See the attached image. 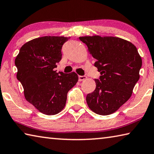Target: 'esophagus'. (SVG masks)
<instances>
[{"instance_id":"34e87169","label":"esophagus","mask_w":154,"mask_h":154,"mask_svg":"<svg viewBox=\"0 0 154 154\" xmlns=\"http://www.w3.org/2000/svg\"><path fill=\"white\" fill-rule=\"evenodd\" d=\"M87 79V77L85 76V75H83V76H81V75H79V82H82V81H83L85 79Z\"/></svg>"}]
</instances>
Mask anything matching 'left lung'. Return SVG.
I'll return each mask as SVG.
<instances>
[{
  "label": "left lung",
  "instance_id": "8db88e82",
  "mask_svg": "<svg viewBox=\"0 0 154 154\" xmlns=\"http://www.w3.org/2000/svg\"><path fill=\"white\" fill-rule=\"evenodd\" d=\"M79 39L96 60L94 66L100 72L95 79V90L86 96L88 105L98 115H110L131 96L139 79L141 58L133 44L120 38L93 36Z\"/></svg>",
  "mask_w": 154,
  "mask_h": 154
}]
</instances>
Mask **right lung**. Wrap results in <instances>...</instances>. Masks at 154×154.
I'll return each mask as SVG.
<instances>
[{"label": "right lung", "mask_w": 154, "mask_h": 154, "mask_svg": "<svg viewBox=\"0 0 154 154\" xmlns=\"http://www.w3.org/2000/svg\"><path fill=\"white\" fill-rule=\"evenodd\" d=\"M70 37L43 36L25 43L15 60L17 79L25 98L44 114L52 116L66 105L67 93L76 84L78 75L56 72L54 69L62 59V48Z\"/></svg>", "instance_id": "add662e5"}]
</instances>
